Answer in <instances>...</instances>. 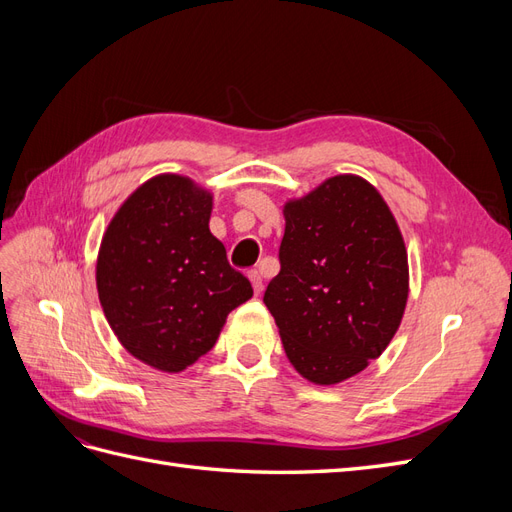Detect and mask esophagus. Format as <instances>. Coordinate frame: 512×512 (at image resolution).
Returning <instances> with one entry per match:
<instances>
[{"instance_id": "34e87169", "label": "esophagus", "mask_w": 512, "mask_h": 512, "mask_svg": "<svg viewBox=\"0 0 512 512\" xmlns=\"http://www.w3.org/2000/svg\"><path fill=\"white\" fill-rule=\"evenodd\" d=\"M247 277H250V282H252V286H254V292L256 294H260L262 292V275H260V271H256V269H252L250 273H247Z\"/></svg>"}]
</instances>
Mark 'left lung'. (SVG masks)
Returning <instances> with one entry per match:
<instances>
[{"label": "left lung", "instance_id": "1", "mask_svg": "<svg viewBox=\"0 0 512 512\" xmlns=\"http://www.w3.org/2000/svg\"><path fill=\"white\" fill-rule=\"evenodd\" d=\"M280 273L265 305L288 361L314 384L363 371L391 344L408 301V252L380 192L335 175L284 205Z\"/></svg>", "mask_w": 512, "mask_h": 512}]
</instances>
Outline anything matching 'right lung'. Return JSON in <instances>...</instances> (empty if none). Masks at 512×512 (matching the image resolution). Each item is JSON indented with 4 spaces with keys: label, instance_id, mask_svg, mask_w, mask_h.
<instances>
[{
    "label": "right lung",
    "instance_id": "1",
    "mask_svg": "<svg viewBox=\"0 0 512 512\" xmlns=\"http://www.w3.org/2000/svg\"><path fill=\"white\" fill-rule=\"evenodd\" d=\"M213 196L190 177L145 181L108 224L96 265L98 297L132 356L177 374L218 342L226 316L252 297L209 230Z\"/></svg>",
    "mask_w": 512,
    "mask_h": 512
}]
</instances>
